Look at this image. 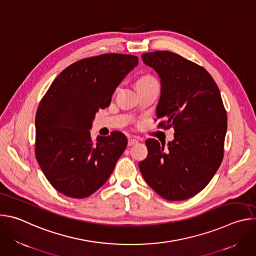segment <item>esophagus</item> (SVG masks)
Here are the masks:
<instances>
[{
  "instance_id": "obj_1",
  "label": "esophagus",
  "mask_w": 256,
  "mask_h": 256,
  "mask_svg": "<svg viewBox=\"0 0 256 256\" xmlns=\"http://www.w3.org/2000/svg\"><path fill=\"white\" fill-rule=\"evenodd\" d=\"M128 144V146H134V144H138V140H136V138H130Z\"/></svg>"
}]
</instances>
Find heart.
<instances>
[{"instance_id": "1", "label": "heart", "mask_w": 256, "mask_h": 256, "mask_svg": "<svg viewBox=\"0 0 256 256\" xmlns=\"http://www.w3.org/2000/svg\"><path fill=\"white\" fill-rule=\"evenodd\" d=\"M155 80L152 78V77H144V78H142V79H140V81L138 82V84L140 83H147V82H154Z\"/></svg>"}]
</instances>
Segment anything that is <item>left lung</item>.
Returning a JSON list of instances; mask_svg holds the SVG:
<instances>
[{
    "instance_id": "1",
    "label": "left lung",
    "mask_w": 256,
    "mask_h": 256,
    "mask_svg": "<svg viewBox=\"0 0 256 256\" xmlns=\"http://www.w3.org/2000/svg\"><path fill=\"white\" fill-rule=\"evenodd\" d=\"M160 78L158 118L173 126L166 146L146 140L148 156L138 163L144 181L163 198L184 200L202 190L224 155L227 114L216 82L200 66L171 52L142 54Z\"/></svg>"
}]
</instances>
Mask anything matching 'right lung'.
I'll return each mask as SVG.
<instances>
[{"label":"right lung","mask_w":256,"mask_h":256,"mask_svg":"<svg viewBox=\"0 0 256 256\" xmlns=\"http://www.w3.org/2000/svg\"><path fill=\"white\" fill-rule=\"evenodd\" d=\"M138 56L105 54L66 68L40 103L35 118V156L58 192L84 198L99 190L126 148V136L114 132L92 140L90 130L99 108L112 94Z\"/></svg>","instance_id":"add662e5"}]
</instances>
